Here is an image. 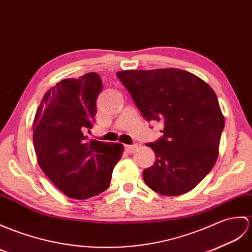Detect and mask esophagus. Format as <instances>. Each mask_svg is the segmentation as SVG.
Masks as SVG:
<instances>
[{
	"instance_id": "obj_1",
	"label": "esophagus",
	"mask_w": 252,
	"mask_h": 252,
	"mask_svg": "<svg viewBox=\"0 0 252 252\" xmlns=\"http://www.w3.org/2000/svg\"><path fill=\"white\" fill-rule=\"evenodd\" d=\"M126 150L127 151V153H130V154H132V153H134V151L136 150V148H137V145H126Z\"/></svg>"
}]
</instances>
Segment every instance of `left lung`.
I'll return each mask as SVG.
<instances>
[{"label": "left lung", "mask_w": 252, "mask_h": 252, "mask_svg": "<svg viewBox=\"0 0 252 252\" xmlns=\"http://www.w3.org/2000/svg\"><path fill=\"white\" fill-rule=\"evenodd\" d=\"M117 77L148 121L161 122L163 136L147 144L156 162L143 172L151 190L176 196L194 189L218 159L224 117L215 91L179 68L121 71Z\"/></svg>", "instance_id": "8db88e82"}]
</instances>
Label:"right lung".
Segmentation results:
<instances>
[{
    "mask_svg": "<svg viewBox=\"0 0 252 252\" xmlns=\"http://www.w3.org/2000/svg\"><path fill=\"white\" fill-rule=\"evenodd\" d=\"M96 73L66 78L45 93L33 121L37 162L68 197L86 200L106 190L124 146L88 139L102 92Z\"/></svg>",
    "mask_w": 252,
    "mask_h": 252,
    "instance_id": "obj_1",
    "label": "right lung"
}]
</instances>
